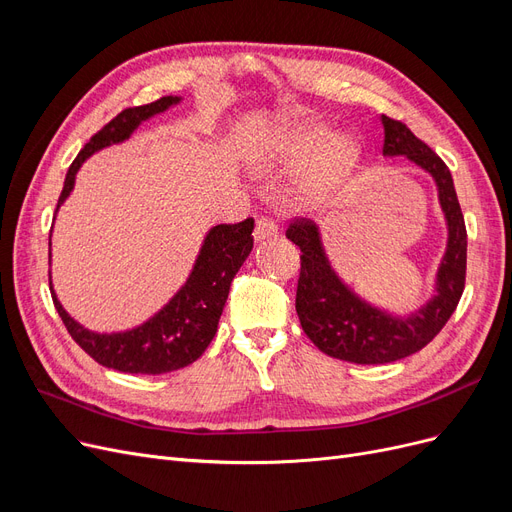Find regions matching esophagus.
I'll list each match as a JSON object with an SVG mask.
<instances>
[{"mask_svg":"<svg viewBox=\"0 0 512 512\" xmlns=\"http://www.w3.org/2000/svg\"><path fill=\"white\" fill-rule=\"evenodd\" d=\"M277 235V224L271 218H258L256 228H254V239L256 241H265Z\"/></svg>","mask_w":512,"mask_h":512,"instance_id":"34e87169","label":"esophagus"}]
</instances>
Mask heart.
I'll list each match as a JSON object with an SVG mask.
<instances>
[{
  "instance_id": "1",
  "label": "heart",
  "mask_w": 512,
  "mask_h": 512,
  "mask_svg": "<svg viewBox=\"0 0 512 512\" xmlns=\"http://www.w3.org/2000/svg\"><path fill=\"white\" fill-rule=\"evenodd\" d=\"M329 130L320 126H301L288 132L282 141L269 145L260 153L256 160L258 170H277V168H292L309 160L329 142ZM352 160V147L348 141H331L327 149L322 151V158L309 177V188L316 190L327 181L331 175L339 173Z\"/></svg>"
}]
</instances>
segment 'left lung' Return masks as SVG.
Instances as JSON below:
<instances>
[{"label":"left lung","mask_w":512,"mask_h":512,"mask_svg":"<svg viewBox=\"0 0 512 512\" xmlns=\"http://www.w3.org/2000/svg\"><path fill=\"white\" fill-rule=\"evenodd\" d=\"M384 156H406L433 177L448 226L446 254L436 277V297L408 318H397L365 303L339 280L324 254L318 226L292 220L286 237L299 245L301 273L297 284V314L305 335L333 359L359 365H380L423 350L453 316L466 286L468 232L457 200L451 170L421 138L397 119L382 115Z\"/></svg>","instance_id":"1"}]
</instances>
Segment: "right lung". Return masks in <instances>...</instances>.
Segmentation results:
<instances>
[{
  "label": "right lung",
  "instance_id": "obj_1",
  "mask_svg": "<svg viewBox=\"0 0 512 512\" xmlns=\"http://www.w3.org/2000/svg\"><path fill=\"white\" fill-rule=\"evenodd\" d=\"M181 98L164 96L151 104L132 106L121 111L115 119L89 138L79 156L68 168L64 190L59 194L57 209L64 205L74 188V177L81 164L108 145L123 143L130 134L149 117L164 113L168 106ZM55 209V211H57ZM254 220L247 218L239 224H220L209 230L196 265L188 282L170 299L160 312L143 322L141 327L123 333H94L70 318L55 297L53 284L51 297L59 318L64 320L68 333L96 363L123 371V374L158 376L194 363L207 350L218 331L222 309L228 299L232 277L237 275L245 258L254 247Z\"/></svg>",
  "mask_w": 512,
  "mask_h": 512
}]
</instances>
